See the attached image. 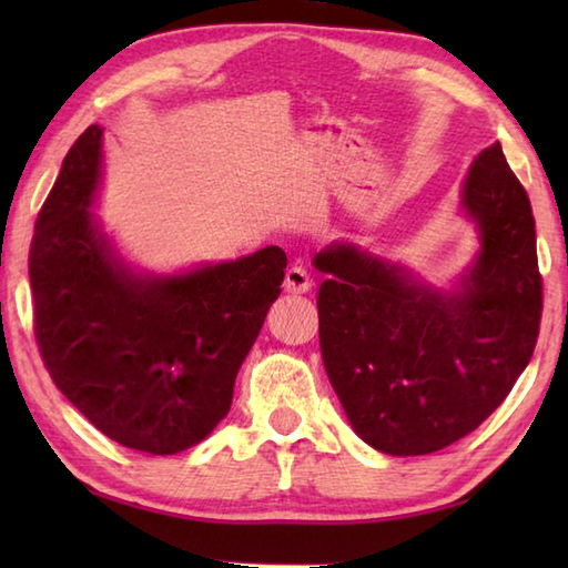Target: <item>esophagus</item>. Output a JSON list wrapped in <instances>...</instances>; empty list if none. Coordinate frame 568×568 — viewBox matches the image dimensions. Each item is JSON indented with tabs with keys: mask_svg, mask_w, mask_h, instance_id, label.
<instances>
[{
	"mask_svg": "<svg viewBox=\"0 0 568 568\" xmlns=\"http://www.w3.org/2000/svg\"><path fill=\"white\" fill-rule=\"evenodd\" d=\"M285 291L287 293H307L312 287V275L307 273L305 265L293 263L291 268L285 271Z\"/></svg>",
	"mask_w": 568,
	"mask_h": 568,
	"instance_id": "esophagus-1",
	"label": "esophagus"
}]
</instances>
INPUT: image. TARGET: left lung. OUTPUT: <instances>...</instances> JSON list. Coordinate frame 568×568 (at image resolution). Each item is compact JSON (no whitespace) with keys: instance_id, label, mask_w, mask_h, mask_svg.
Listing matches in <instances>:
<instances>
[{"instance_id":"1","label":"left lung","mask_w":568,"mask_h":568,"mask_svg":"<svg viewBox=\"0 0 568 568\" xmlns=\"http://www.w3.org/2000/svg\"><path fill=\"white\" fill-rule=\"evenodd\" d=\"M480 253L464 291L415 285L348 244L317 253L320 346L354 432L393 456L439 452L496 409L532 358L541 273L532 204L500 143L464 183Z\"/></svg>"}]
</instances>
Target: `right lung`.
Masks as SVG:
<instances>
[{
	"label": "right lung",
	"mask_w": 568,
	"mask_h": 568,
	"mask_svg": "<svg viewBox=\"0 0 568 568\" xmlns=\"http://www.w3.org/2000/svg\"><path fill=\"white\" fill-rule=\"evenodd\" d=\"M102 129L72 143L29 251L33 334L58 390L106 437L146 454L200 444L226 417L236 373L281 295L287 256L139 277L92 222Z\"/></svg>",
	"instance_id": "add662e5"
}]
</instances>
